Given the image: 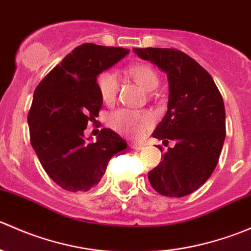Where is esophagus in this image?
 <instances>
[{
  "instance_id": "esophagus-1",
  "label": "esophagus",
  "mask_w": 251,
  "mask_h": 251,
  "mask_svg": "<svg viewBox=\"0 0 251 251\" xmlns=\"http://www.w3.org/2000/svg\"><path fill=\"white\" fill-rule=\"evenodd\" d=\"M128 146H130L132 149H136V151H141V149L144 148L143 144H140V143H130Z\"/></svg>"
}]
</instances>
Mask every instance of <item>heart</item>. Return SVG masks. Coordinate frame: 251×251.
Listing matches in <instances>:
<instances>
[{"mask_svg": "<svg viewBox=\"0 0 251 251\" xmlns=\"http://www.w3.org/2000/svg\"><path fill=\"white\" fill-rule=\"evenodd\" d=\"M127 74L146 91L155 90L159 85V76L155 69L148 64L141 63L131 65ZM97 88L103 102L113 103L119 93V80L115 73H100L97 77ZM153 123V115L149 111L120 109L109 116L110 127L132 140L141 138L151 127Z\"/></svg>", "mask_w": 251, "mask_h": 251, "instance_id": "heart-1", "label": "heart"}]
</instances>
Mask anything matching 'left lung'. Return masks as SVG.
Segmentation results:
<instances>
[{"mask_svg": "<svg viewBox=\"0 0 251 251\" xmlns=\"http://www.w3.org/2000/svg\"><path fill=\"white\" fill-rule=\"evenodd\" d=\"M168 75V111L153 137L175 146L149 171L154 191L165 197L188 196L214 173L226 137L222 96L211 75L176 48H133ZM161 151V147H158Z\"/></svg>", "mask_w": 251, "mask_h": 251, "instance_id": "1", "label": "left lung"}]
</instances>
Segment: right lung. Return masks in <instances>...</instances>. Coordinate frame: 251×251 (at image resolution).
<instances>
[{
  "label": "right lung",
  "instance_id": "right-lung-1",
  "mask_svg": "<svg viewBox=\"0 0 251 251\" xmlns=\"http://www.w3.org/2000/svg\"><path fill=\"white\" fill-rule=\"evenodd\" d=\"M128 50L83 44L72 50L39 83L27 115L30 142L48 176L63 189L86 192L98 184L107 165L127 147L118 133L102 128L96 142L83 131L102 108L97 76Z\"/></svg>",
  "mask_w": 251,
  "mask_h": 251
}]
</instances>
